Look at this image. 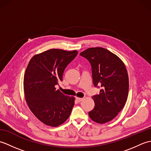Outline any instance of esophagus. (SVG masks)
Masks as SVG:
<instances>
[{"instance_id":"34e87169","label":"esophagus","mask_w":151,"mask_h":151,"mask_svg":"<svg viewBox=\"0 0 151 151\" xmlns=\"http://www.w3.org/2000/svg\"><path fill=\"white\" fill-rule=\"evenodd\" d=\"M76 100L78 102H81L83 100V98H79V97H76Z\"/></svg>"}]
</instances>
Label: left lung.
I'll return each instance as SVG.
<instances>
[{
    "instance_id": "left-lung-1",
    "label": "left lung",
    "mask_w": 151,
    "mask_h": 151,
    "mask_svg": "<svg viewBox=\"0 0 151 151\" xmlns=\"http://www.w3.org/2000/svg\"><path fill=\"white\" fill-rule=\"evenodd\" d=\"M80 55L91 66L95 87L101 88L93 96L95 107L89 116L97 123H106L117 116L124 106L129 93V76L119 58L102 47L89 48Z\"/></svg>"
}]
</instances>
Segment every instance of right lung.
<instances>
[{"mask_svg": "<svg viewBox=\"0 0 151 151\" xmlns=\"http://www.w3.org/2000/svg\"><path fill=\"white\" fill-rule=\"evenodd\" d=\"M78 51L50 49L32 58L24 76V91L28 107L38 119L50 127H58L70 116L75 97L56 89L63 81L66 67Z\"/></svg>", "mask_w": 151, "mask_h": 151, "instance_id": "1", "label": "right lung"}]
</instances>
